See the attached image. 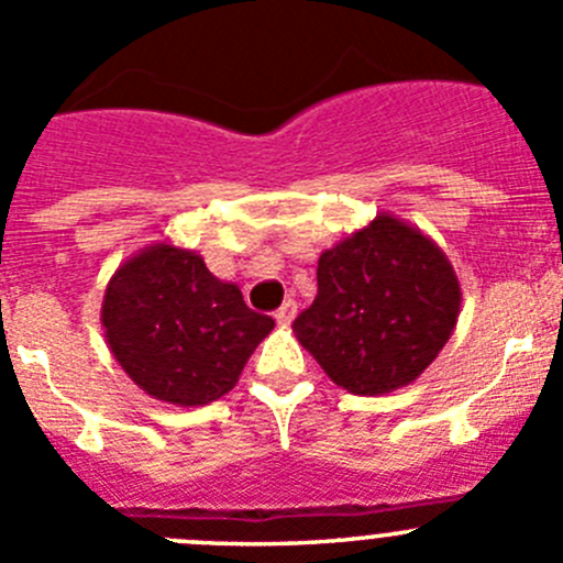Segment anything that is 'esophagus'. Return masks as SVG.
I'll use <instances>...</instances> for the list:
<instances>
[{"instance_id": "34e87169", "label": "esophagus", "mask_w": 563, "mask_h": 563, "mask_svg": "<svg viewBox=\"0 0 563 563\" xmlns=\"http://www.w3.org/2000/svg\"><path fill=\"white\" fill-rule=\"evenodd\" d=\"M296 314H298V303L292 301V298H287V301L276 309V314H273V318H276L282 325H290L292 320H296Z\"/></svg>"}]
</instances>
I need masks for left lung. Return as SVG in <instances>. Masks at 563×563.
Wrapping results in <instances>:
<instances>
[{"mask_svg": "<svg viewBox=\"0 0 563 563\" xmlns=\"http://www.w3.org/2000/svg\"><path fill=\"white\" fill-rule=\"evenodd\" d=\"M462 285L445 251L389 212L325 249L318 296L292 323L336 387L384 395L415 382L451 340Z\"/></svg>", "mask_w": 563, "mask_h": 563, "instance_id": "8db88e82", "label": "left lung"}]
</instances>
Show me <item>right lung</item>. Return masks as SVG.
I'll return each mask as SVG.
<instances>
[{
    "mask_svg": "<svg viewBox=\"0 0 563 563\" xmlns=\"http://www.w3.org/2000/svg\"><path fill=\"white\" fill-rule=\"evenodd\" d=\"M107 345L126 376L154 400L205 406L238 384L273 318L245 307L205 256L152 243L118 265L101 301Z\"/></svg>",
    "mask_w": 563,
    "mask_h": 563,
    "instance_id": "1",
    "label": "right lung"
}]
</instances>
